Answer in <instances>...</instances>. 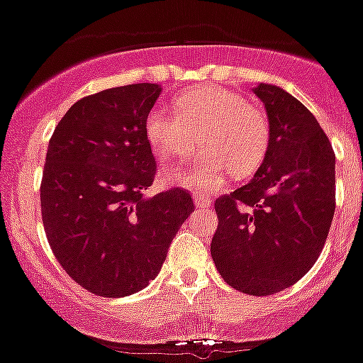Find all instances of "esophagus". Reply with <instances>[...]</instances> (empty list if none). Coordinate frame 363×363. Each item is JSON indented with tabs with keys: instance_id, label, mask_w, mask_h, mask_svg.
Listing matches in <instances>:
<instances>
[{
	"instance_id": "1",
	"label": "esophagus",
	"mask_w": 363,
	"mask_h": 363,
	"mask_svg": "<svg viewBox=\"0 0 363 363\" xmlns=\"http://www.w3.org/2000/svg\"><path fill=\"white\" fill-rule=\"evenodd\" d=\"M194 203L198 209H207L211 207V199L207 196H194Z\"/></svg>"
}]
</instances>
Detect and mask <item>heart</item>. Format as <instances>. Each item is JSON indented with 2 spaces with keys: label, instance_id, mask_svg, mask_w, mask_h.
Returning a JSON list of instances; mask_svg holds the SVG:
<instances>
[{
  "label": "heart",
  "instance_id": "b5f03b06",
  "mask_svg": "<svg viewBox=\"0 0 363 363\" xmlns=\"http://www.w3.org/2000/svg\"><path fill=\"white\" fill-rule=\"evenodd\" d=\"M167 107H154L145 121L148 145L162 160H184L196 147L201 152L190 169H177L173 182L201 192H215L226 184L230 171L248 175L264 160L269 143V124L264 111L245 101L241 94L218 86L192 88Z\"/></svg>",
  "mask_w": 363,
  "mask_h": 363
}]
</instances>
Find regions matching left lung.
Instances as JSON below:
<instances>
[{
	"mask_svg": "<svg viewBox=\"0 0 363 363\" xmlns=\"http://www.w3.org/2000/svg\"><path fill=\"white\" fill-rule=\"evenodd\" d=\"M252 92L267 113L269 143L252 179L215 201L211 256L232 288L271 296L320 256L335 211V154L313 113L286 90L259 82Z\"/></svg>",
	"mask_w": 363,
	"mask_h": 363,
	"instance_id": "left-lung-1",
	"label": "left lung"
}]
</instances>
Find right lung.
Wrapping results in <instances>:
<instances>
[{"label":"right lung","instance_id":"right-lung-1","mask_svg":"<svg viewBox=\"0 0 363 363\" xmlns=\"http://www.w3.org/2000/svg\"><path fill=\"white\" fill-rule=\"evenodd\" d=\"M160 94L141 82L79 99L48 141L43 226L67 275L96 296L124 298L154 281L194 211L182 188L147 196L156 162L145 121Z\"/></svg>","mask_w":363,"mask_h":363}]
</instances>
